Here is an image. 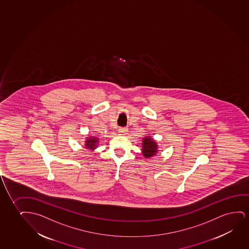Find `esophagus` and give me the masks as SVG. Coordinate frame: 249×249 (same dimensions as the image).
<instances>
[{
	"label": "esophagus",
	"instance_id": "1",
	"mask_svg": "<svg viewBox=\"0 0 249 249\" xmlns=\"http://www.w3.org/2000/svg\"><path fill=\"white\" fill-rule=\"evenodd\" d=\"M127 128L126 127H121L118 129V133H120L121 135H126V133H127Z\"/></svg>",
	"mask_w": 249,
	"mask_h": 249
}]
</instances>
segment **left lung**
<instances>
[{
	"label": "left lung",
	"instance_id": "obj_1",
	"mask_svg": "<svg viewBox=\"0 0 249 249\" xmlns=\"http://www.w3.org/2000/svg\"><path fill=\"white\" fill-rule=\"evenodd\" d=\"M158 152V144L153 138L146 136L142 140V154L145 158H150L157 155Z\"/></svg>",
	"mask_w": 249,
	"mask_h": 249
}]
</instances>
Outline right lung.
Listing matches in <instances>:
<instances>
[{
	"label": "right lung",
	"mask_w": 249,
	"mask_h": 249,
	"mask_svg": "<svg viewBox=\"0 0 249 249\" xmlns=\"http://www.w3.org/2000/svg\"><path fill=\"white\" fill-rule=\"evenodd\" d=\"M99 138L94 136L87 137V140H85V143H84V147H85L86 149L94 150L99 145Z\"/></svg>",
	"instance_id": "add662e5"
}]
</instances>
